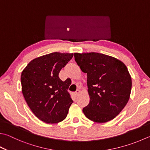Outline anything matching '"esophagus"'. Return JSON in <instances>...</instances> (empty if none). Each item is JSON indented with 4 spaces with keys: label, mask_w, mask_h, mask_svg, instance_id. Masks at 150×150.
<instances>
[{
    "label": "esophagus",
    "mask_w": 150,
    "mask_h": 150,
    "mask_svg": "<svg viewBox=\"0 0 150 150\" xmlns=\"http://www.w3.org/2000/svg\"><path fill=\"white\" fill-rule=\"evenodd\" d=\"M80 89H77L76 91V92H75V95H78L80 94Z\"/></svg>",
    "instance_id": "1"
}]
</instances>
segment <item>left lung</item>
Here are the masks:
<instances>
[{"mask_svg":"<svg viewBox=\"0 0 150 150\" xmlns=\"http://www.w3.org/2000/svg\"><path fill=\"white\" fill-rule=\"evenodd\" d=\"M74 55L78 65L87 76L90 101L83 108V114L97 123L113 120L130 97L132 81L127 68L118 59L101 53Z\"/></svg>","mask_w":150,"mask_h":150,"instance_id":"8db88e82","label":"left lung"}]
</instances>
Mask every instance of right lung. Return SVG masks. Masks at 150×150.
I'll return each instance as SVG.
<instances>
[{
    "label": "right lung",
    "instance_id": "add662e5",
    "mask_svg": "<svg viewBox=\"0 0 150 150\" xmlns=\"http://www.w3.org/2000/svg\"><path fill=\"white\" fill-rule=\"evenodd\" d=\"M73 53L54 52L31 61L21 75L22 93L28 106L39 120L57 123L65 119L73 103L70 85L59 77Z\"/></svg>",
    "mask_w": 150,
    "mask_h": 150
}]
</instances>
